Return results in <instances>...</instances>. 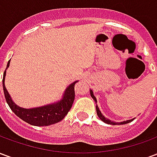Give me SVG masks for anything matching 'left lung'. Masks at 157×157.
<instances>
[{"mask_svg":"<svg viewBox=\"0 0 157 157\" xmlns=\"http://www.w3.org/2000/svg\"><path fill=\"white\" fill-rule=\"evenodd\" d=\"M90 94H91V97H92V98H93V100L95 101L96 103H97V98H96V97L94 96V94H93V92H92V89H90ZM96 110H97V113H98V118L102 120V122H104V123H106V124H113V125H115V124H128V123H130V122H132L134 119H135V118H132V119H128V120H126V121H123V122H118V123H116V122H113V121H111L110 119H109V118H105L104 116L102 115V113H101V111H100V109H99L98 106V104H96Z\"/></svg>","mask_w":157,"mask_h":157,"instance_id":"obj_1","label":"left lung"}]
</instances>
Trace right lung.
Returning a JSON list of instances; mask_svg holds the SVG:
<instances>
[{
    "label": "right lung",
    "instance_id": "right-lung-1",
    "mask_svg": "<svg viewBox=\"0 0 157 157\" xmlns=\"http://www.w3.org/2000/svg\"><path fill=\"white\" fill-rule=\"evenodd\" d=\"M10 61L11 59L7 63L6 69L3 74L2 85H3V91H4L6 101L10 107V109L12 110V112L23 121L34 126H48L61 121L68 113L71 108L72 103L74 102L75 99L74 86L78 81H75L72 82L71 84H70L65 90L61 99L58 100L57 102L41 107H37V108L23 109L17 105L13 102L12 97L10 96L8 91L6 88L5 78L6 75V70L10 65Z\"/></svg>",
    "mask_w": 157,
    "mask_h": 157
}]
</instances>
